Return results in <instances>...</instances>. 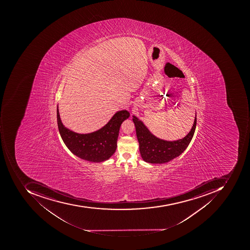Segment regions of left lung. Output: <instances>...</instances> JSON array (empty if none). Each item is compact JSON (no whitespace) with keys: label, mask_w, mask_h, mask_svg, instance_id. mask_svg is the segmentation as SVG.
<instances>
[{"label":"left lung","mask_w":250,"mask_h":250,"mask_svg":"<svg viewBox=\"0 0 250 250\" xmlns=\"http://www.w3.org/2000/svg\"><path fill=\"white\" fill-rule=\"evenodd\" d=\"M136 134L144 161L151 164H163L173 160L181 155L191 142L197 124V116L191 131L183 139L177 141H164L152 134L142 121L133 116Z\"/></svg>","instance_id":"1"}]
</instances>
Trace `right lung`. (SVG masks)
I'll return each instance as SVG.
<instances>
[{
    "mask_svg": "<svg viewBox=\"0 0 250 250\" xmlns=\"http://www.w3.org/2000/svg\"><path fill=\"white\" fill-rule=\"evenodd\" d=\"M130 116L127 110H121L103 127L89 134H78L64 127L57 106V123L59 133L69 150L83 160L102 162L114 154L122 123Z\"/></svg>",
    "mask_w": 250,
    "mask_h": 250,
    "instance_id": "obj_1",
    "label": "right lung"
}]
</instances>
